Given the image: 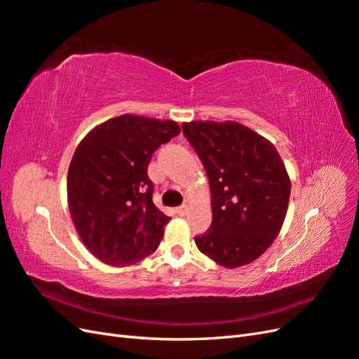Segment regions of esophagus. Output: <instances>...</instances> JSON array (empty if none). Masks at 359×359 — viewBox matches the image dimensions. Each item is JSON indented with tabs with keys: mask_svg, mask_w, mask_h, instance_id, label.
Wrapping results in <instances>:
<instances>
[{
	"mask_svg": "<svg viewBox=\"0 0 359 359\" xmlns=\"http://www.w3.org/2000/svg\"><path fill=\"white\" fill-rule=\"evenodd\" d=\"M187 211H189V202L180 205L178 208H177V212H178L180 215H186V214H187Z\"/></svg>",
	"mask_w": 359,
	"mask_h": 359,
	"instance_id": "obj_1",
	"label": "esophagus"
}]
</instances>
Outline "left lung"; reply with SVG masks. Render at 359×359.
Wrapping results in <instances>:
<instances>
[{"label": "left lung", "mask_w": 359, "mask_h": 359, "mask_svg": "<svg viewBox=\"0 0 359 359\" xmlns=\"http://www.w3.org/2000/svg\"><path fill=\"white\" fill-rule=\"evenodd\" d=\"M182 133L211 189L212 222L194 243L222 266L253 262L273 244L287 212L290 180L283 160L268 139L240 123H184Z\"/></svg>", "instance_id": "left-lung-1"}]
</instances>
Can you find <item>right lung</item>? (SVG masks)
<instances>
[{"label":"right lung","mask_w":359,"mask_h":359,"mask_svg":"<svg viewBox=\"0 0 359 359\" xmlns=\"http://www.w3.org/2000/svg\"><path fill=\"white\" fill-rule=\"evenodd\" d=\"M180 132L175 121L126 114L93 128L76 148L69 210L81 240L102 262L132 265L157 250L170 217L153 202L148 165Z\"/></svg>","instance_id":"obj_1"}]
</instances>
